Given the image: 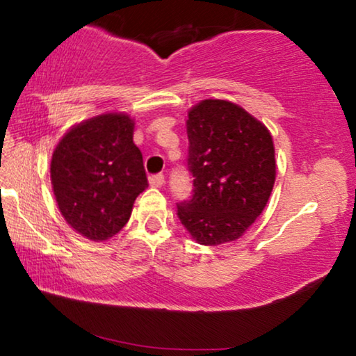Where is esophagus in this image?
<instances>
[{"instance_id": "esophagus-1", "label": "esophagus", "mask_w": 356, "mask_h": 356, "mask_svg": "<svg viewBox=\"0 0 356 356\" xmlns=\"http://www.w3.org/2000/svg\"><path fill=\"white\" fill-rule=\"evenodd\" d=\"M149 184L152 188H162L165 184V177L163 175H154V177L149 178Z\"/></svg>"}]
</instances>
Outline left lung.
Returning a JSON list of instances; mask_svg holds the SVG:
<instances>
[{
  "label": "left lung",
  "mask_w": 356,
  "mask_h": 356,
  "mask_svg": "<svg viewBox=\"0 0 356 356\" xmlns=\"http://www.w3.org/2000/svg\"><path fill=\"white\" fill-rule=\"evenodd\" d=\"M188 167L194 194L178 217L204 246L236 241L264 211L275 183L274 140L264 123L228 100L188 111Z\"/></svg>",
  "instance_id": "8db88e82"
}]
</instances>
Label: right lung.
I'll use <instances>...</instances> for the list:
<instances>
[{
    "label": "right lung",
    "mask_w": 356,
    "mask_h": 356,
    "mask_svg": "<svg viewBox=\"0 0 356 356\" xmlns=\"http://www.w3.org/2000/svg\"><path fill=\"white\" fill-rule=\"evenodd\" d=\"M133 134L134 120L111 111L74 124L53 150L50 177L58 209L87 240L115 236L149 186Z\"/></svg>",
    "instance_id": "right-lung-1"
}]
</instances>
